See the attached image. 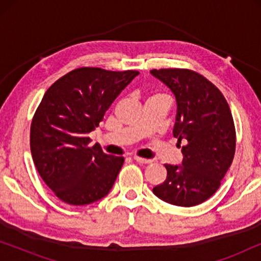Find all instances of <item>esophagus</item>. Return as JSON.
Listing matches in <instances>:
<instances>
[{
  "mask_svg": "<svg viewBox=\"0 0 261 261\" xmlns=\"http://www.w3.org/2000/svg\"><path fill=\"white\" fill-rule=\"evenodd\" d=\"M133 159L135 160V162L137 163H139V164H149L152 162L151 159H145V158H140V156H138V155H134L133 156Z\"/></svg>",
  "mask_w": 261,
  "mask_h": 261,
  "instance_id": "34e87169",
  "label": "esophagus"
}]
</instances>
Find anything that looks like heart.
<instances>
[{"mask_svg":"<svg viewBox=\"0 0 261 261\" xmlns=\"http://www.w3.org/2000/svg\"><path fill=\"white\" fill-rule=\"evenodd\" d=\"M154 96H155V95H154Z\"/></svg>","mask_w":261,"mask_h":261,"instance_id":"obj_1","label":"heart"}]
</instances>
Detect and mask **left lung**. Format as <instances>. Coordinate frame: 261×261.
<instances>
[{
  "instance_id": "left-lung-1",
  "label": "left lung",
  "mask_w": 261,
  "mask_h": 261,
  "mask_svg": "<svg viewBox=\"0 0 261 261\" xmlns=\"http://www.w3.org/2000/svg\"><path fill=\"white\" fill-rule=\"evenodd\" d=\"M176 96L173 137L185 140L180 166L165 164L164 183L153 188L160 199L178 206L201 204L217 191L233 162L237 133L229 105L219 88L196 71L153 69Z\"/></svg>"
}]
</instances>
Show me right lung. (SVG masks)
<instances>
[{"label": "right lung", "mask_w": 261, "mask_h": 261, "mask_svg": "<svg viewBox=\"0 0 261 261\" xmlns=\"http://www.w3.org/2000/svg\"><path fill=\"white\" fill-rule=\"evenodd\" d=\"M139 72L80 67L45 92L31 124V152L45 184L60 201L85 205L109 194L123 156L89 146V133Z\"/></svg>", "instance_id": "right-lung-1"}]
</instances>
